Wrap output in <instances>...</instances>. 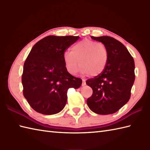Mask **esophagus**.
I'll return each instance as SVG.
<instances>
[{
    "label": "esophagus",
    "instance_id": "34e87169",
    "mask_svg": "<svg viewBox=\"0 0 150 150\" xmlns=\"http://www.w3.org/2000/svg\"><path fill=\"white\" fill-rule=\"evenodd\" d=\"M86 85V80L85 79H82V86H84Z\"/></svg>",
    "mask_w": 150,
    "mask_h": 150
}]
</instances>
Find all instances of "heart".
Wrapping results in <instances>:
<instances>
[{
    "label": "heart",
    "mask_w": 150,
    "mask_h": 150,
    "mask_svg": "<svg viewBox=\"0 0 150 150\" xmlns=\"http://www.w3.org/2000/svg\"><path fill=\"white\" fill-rule=\"evenodd\" d=\"M108 51L104 44L90 39L80 41L64 53V62L68 72L76 75L81 69L83 74L97 76L106 68Z\"/></svg>",
    "instance_id": "obj_1"
}]
</instances>
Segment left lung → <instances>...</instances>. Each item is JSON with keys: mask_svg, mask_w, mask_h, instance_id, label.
<instances>
[{"mask_svg": "<svg viewBox=\"0 0 150 150\" xmlns=\"http://www.w3.org/2000/svg\"><path fill=\"white\" fill-rule=\"evenodd\" d=\"M91 38L106 46L108 60L100 74L86 82L93 90V94L87 99V104L95 113L112 114L128 103L131 97L135 78L134 60L126 47L114 38Z\"/></svg>", "mask_w": 150, "mask_h": 150, "instance_id": "left-lung-1", "label": "left lung"}]
</instances>
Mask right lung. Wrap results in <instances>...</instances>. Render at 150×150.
Listing matches in <instances>:
<instances>
[{"instance_id":"1","label":"right lung","mask_w":150,"mask_h":150,"mask_svg":"<svg viewBox=\"0 0 150 150\" xmlns=\"http://www.w3.org/2000/svg\"><path fill=\"white\" fill-rule=\"evenodd\" d=\"M79 38L47 36L31 49L24 64L22 83L24 97L37 112H60L66 104L68 89L81 86V79L69 73L64 62V53Z\"/></svg>"}]
</instances>
